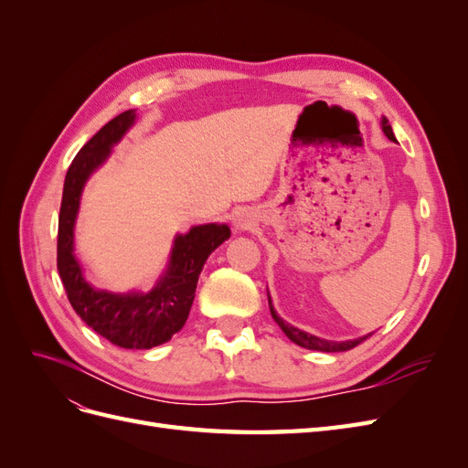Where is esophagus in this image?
Segmentation results:
<instances>
[{
    "mask_svg": "<svg viewBox=\"0 0 468 468\" xmlns=\"http://www.w3.org/2000/svg\"><path fill=\"white\" fill-rule=\"evenodd\" d=\"M234 226H236V230H246L248 229V220L244 217H236L234 218Z\"/></svg>",
    "mask_w": 468,
    "mask_h": 468,
    "instance_id": "34e87169",
    "label": "esophagus"
}]
</instances>
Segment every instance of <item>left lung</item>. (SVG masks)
Wrapping results in <instances>:
<instances>
[{"mask_svg": "<svg viewBox=\"0 0 468 468\" xmlns=\"http://www.w3.org/2000/svg\"><path fill=\"white\" fill-rule=\"evenodd\" d=\"M382 133H385L392 143H396V138H394V134H392V129H390V124H388V121L387 119H382ZM267 299H269V292H267ZM269 310H271V316H273V320L279 324V328L287 334V337L291 339V342H294V344H299L301 347H306V349H314V351H325V353H334V351H347V349H353V347H357L361 342H365L367 337L369 335H365V337H359V339H349V342H328V339H322V337H316V335H313V334H306V332H303V330H299V328H294V325H291V324H287L285 320H281L279 316H277V313L273 310V304H271V299H269Z\"/></svg>", "mask_w": 468, "mask_h": 468, "instance_id": "8db88e82", "label": "left lung"}]
</instances>
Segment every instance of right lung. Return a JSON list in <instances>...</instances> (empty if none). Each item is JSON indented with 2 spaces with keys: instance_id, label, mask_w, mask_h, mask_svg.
I'll return each mask as SVG.
<instances>
[{
  "instance_id": "1",
  "label": "right lung",
  "mask_w": 468,
  "mask_h": 468,
  "mask_svg": "<svg viewBox=\"0 0 468 468\" xmlns=\"http://www.w3.org/2000/svg\"><path fill=\"white\" fill-rule=\"evenodd\" d=\"M133 122V109L121 112L103 129H99L69 164L58 217L56 265L69 304L91 330L112 346L150 349L172 339L187 322L203 265L210 251L230 238V229L226 224H205L193 226L186 236H177L167 273L148 294L97 291L83 279L80 263L74 258V220L83 183L93 169L105 162L111 146L119 143Z\"/></svg>"
}]
</instances>
